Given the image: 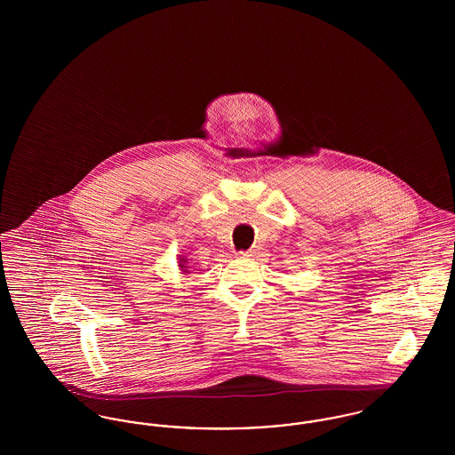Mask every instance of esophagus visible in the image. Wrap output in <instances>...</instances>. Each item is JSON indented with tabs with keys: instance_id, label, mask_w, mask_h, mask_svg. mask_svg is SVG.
I'll return each mask as SVG.
<instances>
[{
	"instance_id": "34e87169",
	"label": "esophagus",
	"mask_w": 455,
	"mask_h": 455,
	"mask_svg": "<svg viewBox=\"0 0 455 455\" xmlns=\"http://www.w3.org/2000/svg\"><path fill=\"white\" fill-rule=\"evenodd\" d=\"M240 256H242V258H251L252 252H251V251H245V252H240Z\"/></svg>"
}]
</instances>
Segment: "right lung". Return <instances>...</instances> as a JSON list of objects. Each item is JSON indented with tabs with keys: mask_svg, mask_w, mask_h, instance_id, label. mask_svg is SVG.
Here are the masks:
<instances>
[{
	"mask_svg": "<svg viewBox=\"0 0 455 455\" xmlns=\"http://www.w3.org/2000/svg\"><path fill=\"white\" fill-rule=\"evenodd\" d=\"M188 262H189V259H188L186 256H179L177 266H179V269L182 271V275H189V273H191V267L188 266Z\"/></svg>",
	"mask_w": 455,
	"mask_h": 455,
	"instance_id": "right-lung-1",
	"label": "right lung"
}]
</instances>
